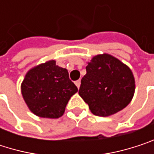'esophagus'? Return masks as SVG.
Listing matches in <instances>:
<instances>
[{"mask_svg":"<svg viewBox=\"0 0 154 154\" xmlns=\"http://www.w3.org/2000/svg\"><path fill=\"white\" fill-rule=\"evenodd\" d=\"M75 84H76V85L77 86V88H79L80 87V85H81V81L80 80H77L75 82Z\"/></svg>","mask_w":154,"mask_h":154,"instance_id":"34e87169","label":"esophagus"}]
</instances>
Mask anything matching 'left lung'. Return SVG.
I'll return each instance as SVG.
<instances>
[{
	"mask_svg": "<svg viewBox=\"0 0 154 154\" xmlns=\"http://www.w3.org/2000/svg\"><path fill=\"white\" fill-rule=\"evenodd\" d=\"M85 69L78 94L93 114L108 117L129 104L136 84L131 69L126 64L103 53L94 56Z\"/></svg>",
	"mask_w": 154,
	"mask_h": 154,
	"instance_id": "left-lung-1",
	"label": "left lung"
}]
</instances>
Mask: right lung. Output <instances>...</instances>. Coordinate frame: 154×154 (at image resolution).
<instances>
[{
	"label": "right lung",
	"mask_w": 154,
	"mask_h": 154,
	"mask_svg": "<svg viewBox=\"0 0 154 154\" xmlns=\"http://www.w3.org/2000/svg\"><path fill=\"white\" fill-rule=\"evenodd\" d=\"M77 87L69 79L66 69L49 60L34 67L26 74L21 93L29 109L36 116L58 119L64 114L70 97Z\"/></svg>",
	"instance_id": "obj_1"
}]
</instances>
